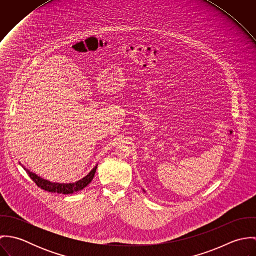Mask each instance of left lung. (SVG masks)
Segmentation results:
<instances>
[{"label": "left lung", "mask_w": 256, "mask_h": 256, "mask_svg": "<svg viewBox=\"0 0 256 256\" xmlns=\"http://www.w3.org/2000/svg\"><path fill=\"white\" fill-rule=\"evenodd\" d=\"M144 191H145V190H144Z\"/></svg>", "instance_id": "obj_1"}]
</instances>
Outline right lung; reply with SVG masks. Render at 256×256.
<instances>
[{"label":"right lung","instance_id":"1","mask_svg":"<svg viewBox=\"0 0 256 256\" xmlns=\"http://www.w3.org/2000/svg\"><path fill=\"white\" fill-rule=\"evenodd\" d=\"M24 170L28 172V174L30 176V178L36 183L37 186L40 187L41 189L48 191V192H52V193H62V194H72L74 192L80 191L82 189H84L86 185H88L90 182L92 180L96 170L98 168V164L88 172V174H86L84 178H82V180L73 183H57L51 182L47 180H44L40 176H38L34 172H32L30 170L26 168L24 166Z\"/></svg>","mask_w":256,"mask_h":256}]
</instances>
